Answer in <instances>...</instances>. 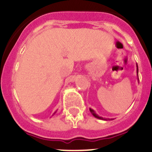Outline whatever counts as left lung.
<instances>
[{
	"instance_id": "8db88e82",
	"label": "left lung",
	"mask_w": 152,
	"mask_h": 152,
	"mask_svg": "<svg viewBox=\"0 0 152 152\" xmlns=\"http://www.w3.org/2000/svg\"><path fill=\"white\" fill-rule=\"evenodd\" d=\"M136 67H137V75H138V73H139V68H138V64H136ZM138 80H139V76H138ZM90 111H91V113H92V115L94 116V117H96V118H97V119H102V120H107V119H103V117H101V116H99L97 115V114L96 113H95V111L94 110H93V109H91V108H90Z\"/></svg>"
}]
</instances>
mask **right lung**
Masks as SVG:
<instances>
[{
    "mask_svg": "<svg viewBox=\"0 0 152 152\" xmlns=\"http://www.w3.org/2000/svg\"><path fill=\"white\" fill-rule=\"evenodd\" d=\"M56 112H57V110H56V112H55V113H54V114H53V115H55V114H56Z\"/></svg>",
    "mask_w": 152,
    "mask_h": 152,
    "instance_id": "obj_1",
    "label": "right lung"
}]
</instances>
